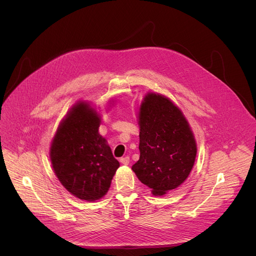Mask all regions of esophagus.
<instances>
[{
	"label": "esophagus",
	"mask_w": 256,
	"mask_h": 256,
	"mask_svg": "<svg viewBox=\"0 0 256 256\" xmlns=\"http://www.w3.org/2000/svg\"><path fill=\"white\" fill-rule=\"evenodd\" d=\"M120 163L124 164V165H128V163H130V156L121 158H120Z\"/></svg>",
	"instance_id": "34e87169"
}]
</instances>
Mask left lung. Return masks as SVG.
<instances>
[{
    "instance_id": "obj_1",
    "label": "left lung",
    "mask_w": 256,
    "mask_h": 256,
    "mask_svg": "<svg viewBox=\"0 0 256 256\" xmlns=\"http://www.w3.org/2000/svg\"><path fill=\"white\" fill-rule=\"evenodd\" d=\"M140 158L132 169L162 196L182 184L193 168L197 147L189 124L176 106L150 93L140 108Z\"/></svg>"
}]
</instances>
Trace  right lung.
<instances>
[{
    "label": "right lung",
    "instance_id": "1",
    "mask_svg": "<svg viewBox=\"0 0 256 256\" xmlns=\"http://www.w3.org/2000/svg\"><path fill=\"white\" fill-rule=\"evenodd\" d=\"M100 120L89 104L78 102L60 124L50 146L57 178L76 197L94 201L109 190L119 162L100 132Z\"/></svg>",
    "mask_w": 256,
    "mask_h": 256
}]
</instances>
